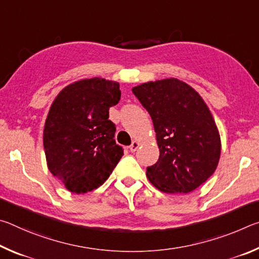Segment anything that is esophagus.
<instances>
[{
    "instance_id": "esophagus-1",
    "label": "esophagus",
    "mask_w": 259,
    "mask_h": 259,
    "mask_svg": "<svg viewBox=\"0 0 259 259\" xmlns=\"http://www.w3.org/2000/svg\"><path fill=\"white\" fill-rule=\"evenodd\" d=\"M139 147V142H137V140H134L133 142V144H131V145L129 146V150H130V152H136L137 151V148Z\"/></svg>"
}]
</instances>
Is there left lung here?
I'll list each match as a JSON object with an SVG mask.
<instances>
[{"instance_id": "8db88e82", "label": "left lung", "mask_w": 259, "mask_h": 259, "mask_svg": "<svg viewBox=\"0 0 259 259\" xmlns=\"http://www.w3.org/2000/svg\"><path fill=\"white\" fill-rule=\"evenodd\" d=\"M152 117L160 150L146 175L164 193H190L214 172L221 137L207 104L187 83L164 78L133 88Z\"/></svg>"}]
</instances>
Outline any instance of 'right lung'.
<instances>
[{
    "mask_svg": "<svg viewBox=\"0 0 259 259\" xmlns=\"http://www.w3.org/2000/svg\"><path fill=\"white\" fill-rule=\"evenodd\" d=\"M117 82L84 78L65 87L48 113L43 146L50 172L69 192L98 188L123 155L114 140L109 107L120 102Z\"/></svg>",
    "mask_w": 259,
    "mask_h": 259,
    "instance_id": "right-lung-1",
    "label": "right lung"
}]
</instances>
